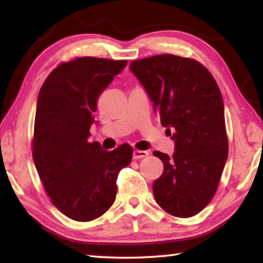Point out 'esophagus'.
Here are the masks:
<instances>
[{"label":"esophagus","mask_w":263,"mask_h":263,"mask_svg":"<svg viewBox=\"0 0 263 263\" xmlns=\"http://www.w3.org/2000/svg\"><path fill=\"white\" fill-rule=\"evenodd\" d=\"M147 155H148L147 151H139V149L133 151V159H136V160L142 159V158L147 157Z\"/></svg>","instance_id":"obj_1"}]
</instances>
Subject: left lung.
I'll return each mask as SVG.
<instances>
[{
    "label": "left lung",
    "mask_w": 263,
    "mask_h": 263,
    "mask_svg": "<svg viewBox=\"0 0 263 263\" xmlns=\"http://www.w3.org/2000/svg\"><path fill=\"white\" fill-rule=\"evenodd\" d=\"M130 70L175 142L172 157L153 153L163 162L155 201L175 217L197 215L211 202L229 155L219 87L203 65L174 54L132 61Z\"/></svg>",
    "instance_id": "1"
}]
</instances>
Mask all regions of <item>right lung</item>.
I'll list each match as a JSON object with an SVG mask.
<instances>
[{
	"mask_svg": "<svg viewBox=\"0 0 263 263\" xmlns=\"http://www.w3.org/2000/svg\"><path fill=\"white\" fill-rule=\"evenodd\" d=\"M126 64L78 58L52 70L39 91L33 162L53 205L70 219L90 221L108 211L118 173L131 162L130 145L106 152L88 140L97 100Z\"/></svg>",
	"mask_w": 263,
	"mask_h": 263,
	"instance_id": "right-lung-1",
	"label": "right lung"
}]
</instances>
